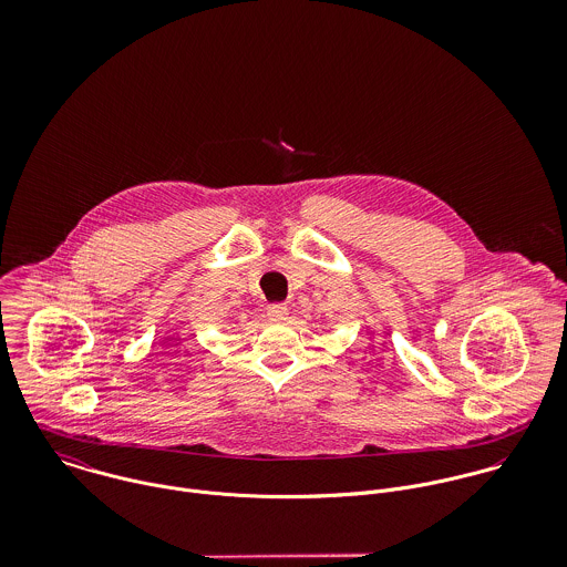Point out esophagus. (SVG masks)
Segmentation results:
<instances>
[{
    "instance_id": "obj_1",
    "label": "esophagus",
    "mask_w": 567,
    "mask_h": 567,
    "mask_svg": "<svg viewBox=\"0 0 567 567\" xmlns=\"http://www.w3.org/2000/svg\"><path fill=\"white\" fill-rule=\"evenodd\" d=\"M266 315L270 321H284L288 317V306L286 303H270L266 308Z\"/></svg>"
}]
</instances>
